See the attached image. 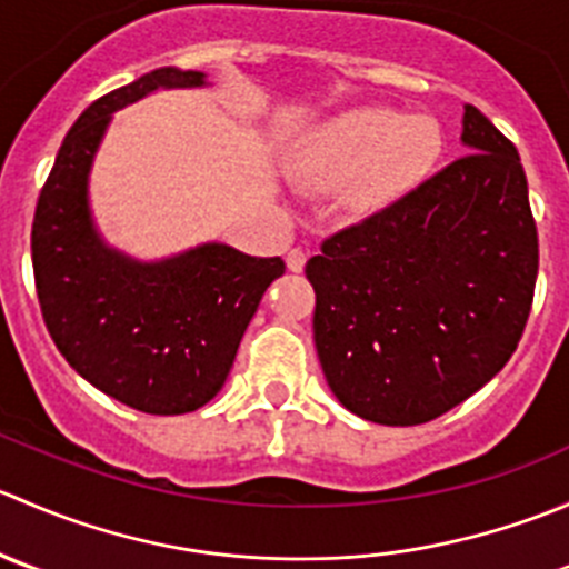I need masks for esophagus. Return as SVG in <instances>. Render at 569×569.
<instances>
[{
	"label": "esophagus",
	"instance_id": "1",
	"mask_svg": "<svg viewBox=\"0 0 569 569\" xmlns=\"http://www.w3.org/2000/svg\"><path fill=\"white\" fill-rule=\"evenodd\" d=\"M306 261H308L306 250H300V248L289 250V256H286V267H289L291 272H302V269H306Z\"/></svg>",
	"mask_w": 569,
	"mask_h": 569
}]
</instances>
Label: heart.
Returning a JSON list of instances; mask_svg holds the SVG:
<instances>
[{
  "label": "heart",
  "mask_w": 569,
  "mask_h": 569,
  "mask_svg": "<svg viewBox=\"0 0 569 569\" xmlns=\"http://www.w3.org/2000/svg\"><path fill=\"white\" fill-rule=\"evenodd\" d=\"M443 131L432 114L363 107L327 120L300 148L295 173L306 187L343 189V206L371 214L405 198L438 164Z\"/></svg>",
  "instance_id": "1"
}]
</instances>
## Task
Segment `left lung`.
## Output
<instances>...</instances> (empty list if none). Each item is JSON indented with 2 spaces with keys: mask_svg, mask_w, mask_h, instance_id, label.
Wrapping results in <instances>:
<instances>
[{
  "mask_svg": "<svg viewBox=\"0 0 569 569\" xmlns=\"http://www.w3.org/2000/svg\"><path fill=\"white\" fill-rule=\"evenodd\" d=\"M457 159L306 263L327 386L355 416L416 427L507 366L529 321L539 242L518 148L465 104Z\"/></svg>",
  "mask_w": 569,
  "mask_h": 569,
  "instance_id": "8db88e82",
  "label": "left lung"
}]
</instances>
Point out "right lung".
<instances>
[{
	"instance_id": "1",
	"label": "right lung",
	"mask_w": 569,
	"mask_h": 569,
	"mask_svg": "<svg viewBox=\"0 0 569 569\" xmlns=\"http://www.w3.org/2000/svg\"><path fill=\"white\" fill-rule=\"evenodd\" d=\"M206 73L157 68L93 101L62 140L32 220L40 313L62 358L90 386L151 416L203 407L226 386L263 291L286 272L209 242L137 261L96 231L88 178L112 112L159 88H203Z\"/></svg>"
}]
</instances>
